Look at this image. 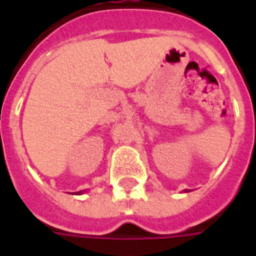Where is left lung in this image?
I'll return each instance as SVG.
<instances>
[{"label":"left lung","mask_w":256,"mask_h":256,"mask_svg":"<svg viewBox=\"0 0 256 256\" xmlns=\"http://www.w3.org/2000/svg\"><path fill=\"white\" fill-rule=\"evenodd\" d=\"M186 191H187V190H186Z\"/></svg>","instance_id":"obj_1"}]
</instances>
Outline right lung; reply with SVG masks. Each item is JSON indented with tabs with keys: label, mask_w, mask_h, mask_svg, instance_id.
<instances>
[{
	"label": "right lung",
	"mask_w": 256,
	"mask_h": 256,
	"mask_svg": "<svg viewBox=\"0 0 256 256\" xmlns=\"http://www.w3.org/2000/svg\"><path fill=\"white\" fill-rule=\"evenodd\" d=\"M78 194H80V192H78Z\"/></svg>",
	"instance_id": "add662e5"
}]
</instances>
